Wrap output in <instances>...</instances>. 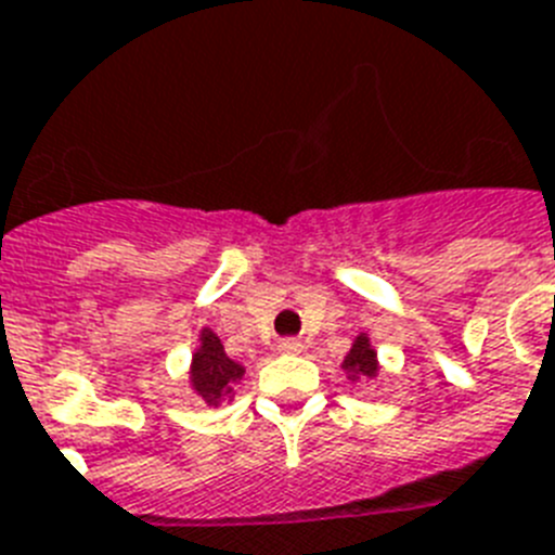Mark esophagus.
Masks as SVG:
<instances>
[{"label": "esophagus", "mask_w": 555, "mask_h": 555, "mask_svg": "<svg viewBox=\"0 0 555 555\" xmlns=\"http://www.w3.org/2000/svg\"><path fill=\"white\" fill-rule=\"evenodd\" d=\"M301 349H305V344L299 338H282L279 341V352H285V356H299Z\"/></svg>", "instance_id": "34e87169"}]
</instances>
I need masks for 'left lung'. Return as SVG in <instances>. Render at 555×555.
I'll list each match as a JSON object with an SVG mask.
<instances>
[{"instance_id": "8db88e82", "label": "left lung", "mask_w": 555, "mask_h": 555, "mask_svg": "<svg viewBox=\"0 0 555 555\" xmlns=\"http://www.w3.org/2000/svg\"><path fill=\"white\" fill-rule=\"evenodd\" d=\"M344 375H347L352 384H358V380H375L378 378L380 372V364H378V352H375V347H372L370 335L361 333L352 341V347H349V352L344 356V364H341Z\"/></svg>"}]
</instances>
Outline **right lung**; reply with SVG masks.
I'll return each instance as SVG.
<instances>
[{
	"label": "right lung",
	"mask_w": 555,
	"mask_h": 555,
	"mask_svg": "<svg viewBox=\"0 0 555 555\" xmlns=\"http://www.w3.org/2000/svg\"><path fill=\"white\" fill-rule=\"evenodd\" d=\"M245 378V366L234 358H228L220 335L211 327L199 330V344L191 352L189 384L203 403L220 406L222 400L234 395V386Z\"/></svg>",
	"instance_id": "add662e5"
}]
</instances>
